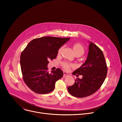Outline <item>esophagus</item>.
Returning a JSON list of instances; mask_svg holds the SVG:
<instances>
[{
  "label": "esophagus",
  "mask_w": 122,
  "mask_h": 122,
  "mask_svg": "<svg viewBox=\"0 0 122 122\" xmlns=\"http://www.w3.org/2000/svg\"><path fill=\"white\" fill-rule=\"evenodd\" d=\"M69 76V74H68L67 72H65V71H64L63 72V77H66V76Z\"/></svg>",
  "instance_id": "34e87169"
}]
</instances>
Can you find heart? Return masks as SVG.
<instances>
[{"label": "heart", "mask_w": 122, "mask_h": 122, "mask_svg": "<svg viewBox=\"0 0 122 122\" xmlns=\"http://www.w3.org/2000/svg\"><path fill=\"white\" fill-rule=\"evenodd\" d=\"M72 49L76 55L81 56L85 52V50L83 46L80 44L77 43L75 44L72 46ZM62 47L60 48L58 50V54H60L62 51ZM62 65L64 69L66 70H68L70 69L71 67H72L71 65L69 64L67 62H63L62 63Z\"/></svg>", "instance_id": "heart-1"}]
</instances>
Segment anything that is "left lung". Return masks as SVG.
I'll return each mask as SVG.
<instances>
[{"label":"left lung","instance_id":"left-lung-1","mask_svg":"<svg viewBox=\"0 0 122 122\" xmlns=\"http://www.w3.org/2000/svg\"><path fill=\"white\" fill-rule=\"evenodd\" d=\"M87 59L79 68L72 73L82 75L77 78L74 84L68 87V91L77 98L90 96L99 90L106 78L107 68L103 53L100 48L92 42H89Z\"/></svg>","mask_w":122,"mask_h":122}]
</instances>
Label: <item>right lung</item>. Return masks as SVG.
Here are the masks:
<instances>
[{
    "label": "right lung",
    "mask_w": 122,
    "mask_h": 122,
    "mask_svg": "<svg viewBox=\"0 0 122 122\" xmlns=\"http://www.w3.org/2000/svg\"><path fill=\"white\" fill-rule=\"evenodd\" d=\"M70 40L69 38L43 37L34 39L22 52L20 64L23 79L34 92L46 94L53 91L55 82L63 76L60 69L47 70L48 60L55 59L58 51Z\"/></svg>",
    "instance_id": "obj_1"
}]
</instances>
